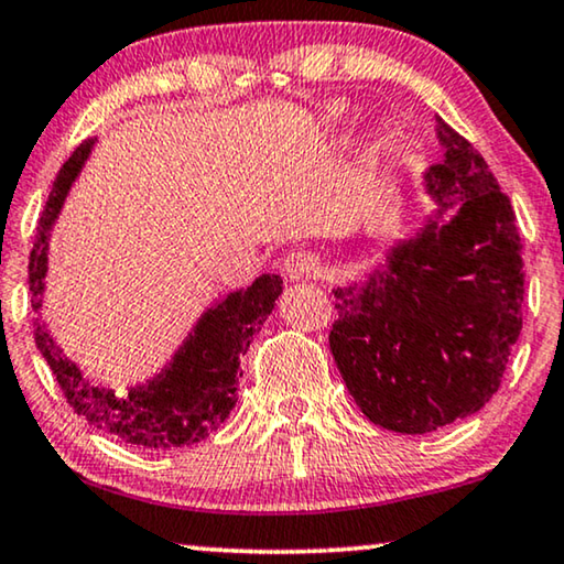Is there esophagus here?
I'll use <instances>...</instances> for the list:
<instances>
[{
    "mask_svg": "<svg viewBox=\"0 0 564 564\" xmlns=\"http://www.w3.org/2000/svg\"><path fill=\"white\" fill-rule=\"evenodd\" d=\"M321 272H323L321 259L311 251H292L282 261V274L288 276L290 282L315 280V276H321Z\"/></svg>",
    "mask_w": 564,
    "mask_h": 564,
    "instance_id": "1",
    "label": "esophagus"
}]
</instances>
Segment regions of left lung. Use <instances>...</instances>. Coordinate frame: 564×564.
Here are the masks:
<instances>
[{
    "instance_id": "obj_1",
    "label": "left lung",
    "mask_w": 564,
    "mask_h": 564,
    "mask_svg": "<svg viewBox=\"0 0 564 564\" xmlns=\"http://www.w3.org/2000/svg\"><path fill=\"white\" fill-rule=\"evenodd\" d=\"M434 213L398 238L365 280L336 288L328 344L361 413L429 434L496 395L521 334L523 259L516 215L485 159L436 118Z\"/></svg>"
}]
</instances>
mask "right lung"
<instances>
[{
    "instance_id": "add662e5",
    "label": "right lung",
    "mask_w": 564,
    "mask_h": 564,
    "mask_svg": "<svg viewBox=\"0 0 564 564\" xmlns=\"http://www.w3.org/2000/svg\"><path fill=\"white\" fill-rule=\"evenodd\" d=\"M95 141L97 138L84 141L61 166L41 215V226L30 251V295L35 313H41L43 307L53 223L58 220L68 189L95 149ZM280 295L282 276L261 274L249 288L215 300L192 326L172 361L151 380L128 390L89 382L51 336L48 326L41 321L43 315L35 318V346L56 375L68 405L84 421H89V426L141 449L169 452L203 442L234 411L241 354L249 351L253 336L264 326Z\"/></svg>"
}]
</instances>
